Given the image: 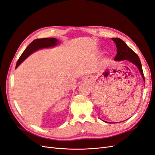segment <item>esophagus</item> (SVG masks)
<instances>
[{
	"label": "esophagus",
	"instance_id": "obj_1",
	"mask_svg": "<svg viewBox=\"0 0 155 155\" xmlns=\"http://www.w3.org/2000/svg\"><path fill=\"white\" fill-rule=\"evenodd\" d=\"M90 80H91V78H88V77H87V78H85V79H84L83 81H85V82H89V81H90Z\"/></svg>",
	"mask_w": 155,
	"mask_h": 155
}]
</instances>
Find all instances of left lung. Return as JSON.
Listing matches in <instances>:
<instances>
[{"label":"left lung","instance_id":"left-lung-1","mask_svg":"<svg viewBox=\"0 0 155 155\" xmlns=\"http://www.w3.org/2000/svg\"><path fill=\"white\" fill-rule=\"evenodd\" d=\"M112 39L115 43L117 48V54L114 58V60H128L130 62L135 64L138 67L139 71L143 78V79L145 81L141 61H140L138 55L132 49H130L124 41L120 39V38H117L116 37V38H112Z\"/></svg>","mask_w":155,"mask_h":155}]
</instances>
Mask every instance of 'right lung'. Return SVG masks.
Wrapping results in <instances>:
<instances>
[{"mask_svg": "<svg viewBox=\"0 0 155 155\" xmlns=\"http://www.w3.org/2000/svg\"><path fill=\"white\" fill-rule=\"evenodd\" d=\"M58 43V40L55 38H42V39H37L33 41L31 43L27 46V48L25 50L23 51V53L21 54V57L18 59L17 63L15 68L18 67L23 61L26 59L28 56L34 53L36 50H38L41 48H49L52 47L55 45H57Z\"/></svg>", "mask_w": 155, "mask_h": 155, "instance_id": "right-lung-1", "label": "right lung"}]
</instances>
